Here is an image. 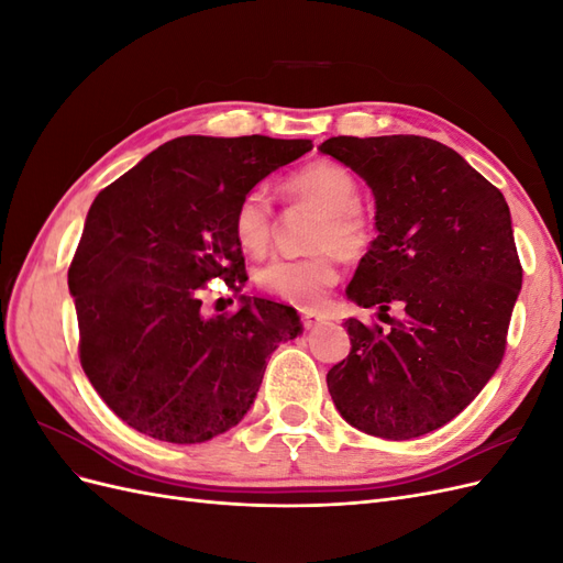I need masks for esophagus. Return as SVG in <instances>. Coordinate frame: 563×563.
Wrapping results in <instances>:
<instances>
[{
	"instance_id": "34e87169",
	"label": "esophagus",
	"mask_w": 563,
	"mask_h": 563,
	"mask_svg": "<svg viewBox=\"0 0 563 563\" xmlns=\"http://www.w3.org/2000/svg\"><path fill=\"white\" fill-rule=\"evenodd\" d=\"M323 319H327V317H323L321 312H300V321H302L305 329L317 327V323H321Z\"/></svg>"
}]
</instances>
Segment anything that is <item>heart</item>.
Masks as SVG:
<instances>
[{
    "mask_svg": "<svg viewBox=\"0 0 563 563\" xmlns=\"http://www.w3.org/2000/svg\"><path fill=\"white\" fill-rule=\"evenodd\" d=\"M286 192L319 211L310 232V246L317 251L300 258L272 261L258 269L255 282L269 296L298 308H312L340 277L332 249L356 258L371 246L373 225L360 207V180L338 162L305 164L286 178ZM232 234L244 253L267 251L275 234V203L263 185H253L236 201Z\"/></svg>",
    "mask_w": 563,
    "mask_h": 563,
    "instance_id": "heart-1",
    "label": "heart"
}]
</instances>
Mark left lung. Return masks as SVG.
<instances>
[{
    "instance_id": "1",
    "label": "left lung",
    "mask_w": 563,
    "mask_h": 563,
    "mask_svg": "<svg viewBox=\"0 0 563 563\" xmlns=\"http://www.w3.org/2000/svg\"><path fill=\"white\" fill-rule=\"evenodd\" d=\"M323 155L376 195L378 236L347 296L389 323L347 319L350 354L327 373L333 404L373 437L413 439L453 420L500 366L521 288L503 192L424 135H335ZM401 307L397 320L386 312Z\"/></svg>"
}]
</instances>
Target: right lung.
<instances>
[{"mask_svg": "<svg viewBox=\"0 0 563 563\" xmlns=\"http://www.w3.org/2000/svg\"><path fill=\"white\" fill-rule=\"evenodd\" d=\"M310 150L267 135H183L93 199L67 286L81 368L129 428L172 444L223 434L251 408L267 356L300 333L294 308L263 298L207 319L201 291L213 279L242 291L236 201Z\"/></svg>", "mask_w": 563, "mask_h": 563, "instance_id": "1", "label": "right lung"}]
</instances>
